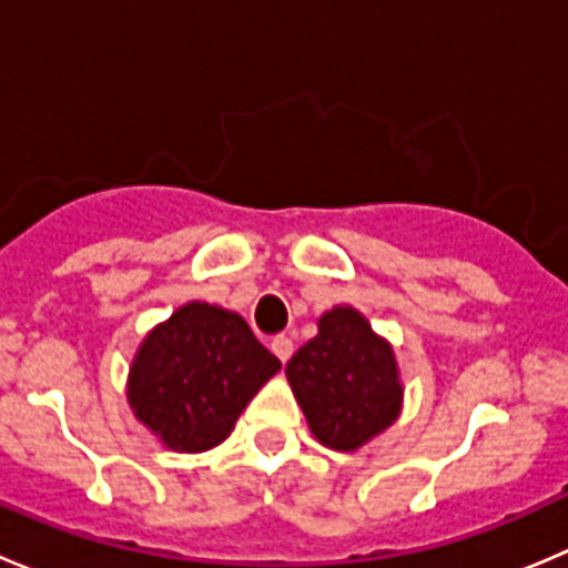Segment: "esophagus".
<instances>
[{
  "instance_id": "esophagus-1",
  "label": "esophagus",
  "mask_w": 568,
  "mask_h": 568,
  "mask_svg": "<svg viewBox=\"0 0 568 568\" xmlns=\"http://www.w3.org/2000/svg\"><path fill=\"white\" fill-rule=\"evenodd\" d=\"M272 352H274V357L280 359V363H288L291 359V354H294V343H291V337H285V335H277L272 341Z\"/></svg>"
}]
</instances>
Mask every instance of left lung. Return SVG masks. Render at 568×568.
Masks as SVG:
<instances>
[{
	"instance_id": "8db88e82",
	"label": "left lung",
	"mask_w": 568,
	"mask_h": 568,
	"mask_svg": "<svg viewBox=\"0 0 568 568\" xmlns=\"http://www.w3.org/2000/svg\"><path fill=\"white\" fill-rule=\"evenodd\" d=\"M285 379L313 437L341 454L379 437L404 409L393 343L352 305L321 313L316 337L288 359Z\"/></svg>"
}]
</instances>
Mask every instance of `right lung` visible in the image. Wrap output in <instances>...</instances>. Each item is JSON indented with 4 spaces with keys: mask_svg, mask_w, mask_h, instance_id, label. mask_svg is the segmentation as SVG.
Listing matches in <instances>:
<instances>
[{
    "mask_svg": "<svg viewBox=\"0 0 568 568\" xmlns=\"http://www.w3.org/2000/svg\"><path fill=\"white\" fill-rule=\"evenodd\" d=\"M280 371L239 313L186 302L142 337L125 398L136 420L175 454H203L231 437L239 415Z\"/></svg>",
    "mask_w": 568,
    "mask_h": 568,
    "instance_id": "1",
    "label": "right lung"
}]
</instances>
